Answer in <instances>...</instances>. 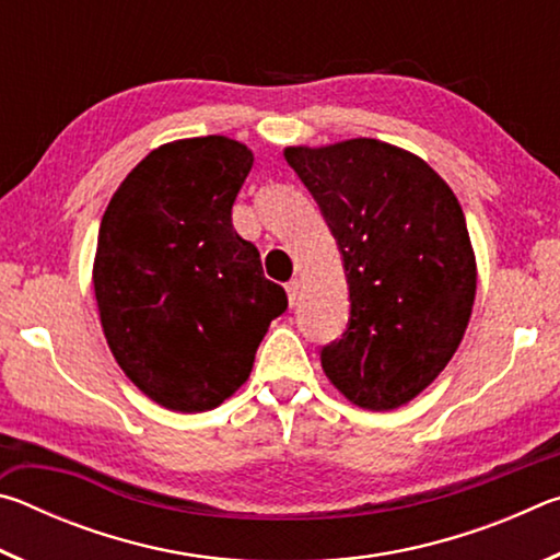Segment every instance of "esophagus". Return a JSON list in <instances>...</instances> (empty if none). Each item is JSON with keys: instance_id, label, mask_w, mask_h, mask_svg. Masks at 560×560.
<instances>
[{"instance_id": "obj_1", "label": "esophagus", "mask_w": 560, "mask_h": 560, "mask_svg": "<svg viewBox=\"0 0 560 560\" xmlns=\"http://www.w3.org/2000/svg\"><path fill=\"white\" fill-rule=\"evenodd\" d=\"M287 293H289V303H291V306H293V303L299 301V293H301V281H299V279L289 281V283H287Z\"/></svg>"}]
</instances>
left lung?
I'll return each instance as SVG.
<instances>
[{
  "label": "left lung",
  "instance_id": "left-lung-1",
  "mask_svg": "<svg viewBox=\"0 0 560 560\" xmlns=\"http://www.w3.org/2000/svg\"><path fill=\"white\" fill-rule=\"evenodd\" d=\"M283 158L348 279V328L320 350L324 373L363 410L402 407L447 368L471 318L477 259L457 197L422 158L375 138L289 145Z\"/></svg>",
  "mask_w": 560,
  "mask_h": 560
}]
</instances>
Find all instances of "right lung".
Wrapping results in <instances>:
<instances>
[{"label": "right lung", "instance_id": "right-lung-1", "mask_svg": "<svg viewBox=\"0 0 560 560\" xmlns=\"http://www.w3.org/2000/svg\"><path fill=\"white\" fill-rule=\"evenodd\" d=\"M252 165V150L226 136L173 140L130 170L101 220L103 336L130 383L167 410L205 412L232 397L287 311V291L232 226Z\"/></svg>", "mask_w": 560, "mask_h": 560}]
</instances>
